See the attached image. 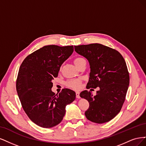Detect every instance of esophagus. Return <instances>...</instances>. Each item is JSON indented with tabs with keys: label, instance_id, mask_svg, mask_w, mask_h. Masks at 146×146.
Instances as JSON below:
<instances>
[{
	"label": "esophagus",
	"instance_id": "1",
	"mask_svg": "<svg viewBox=\"0 0 146 146\" xmlns=\"http://www.w3.org/2000/svg\"><path fill=\"white\" fill-rule=\"evenodd\" d=\"M76 98H78V99H79L80 98V96H79V92H76Z\"/></svg>",
	"mask_w": 146,
	"mask_h": 146
}]
</instances>
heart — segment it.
Segmentation results:
<instances>
[{"label":"heart","instance_id":"obj_1","mask_svg":"<svg viewBox=\"0 0 146 146\" xmlns=\"http://www.w3.org/2000/svg\"><path fill=\"white\" fill-rule=\"evenodd\" d=\"M83 59L81 58H77L74 60V63L75 65H76L80 62V61ZM81 81L79 79H70L66 82V85L68 87L74 89V90H78L81 87Z\"/></svg>","mask_w":146,"mask_h":146}]
</instances>
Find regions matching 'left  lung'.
Segmentation results:
<instances>
[{
  "mask_svg": "<svg viewBox=\"0 0 146 146\" xmlns=\"http://www.w3.org/2000/svg\"><path fill=\"white\" fill-rule=\"evenodd\" d=\"M74 50L90 64L87 88L100 87L95 96L87 90L80 93L89 102L85 115L95 123L109 122L119 113L129 88L130 78L125 61L118 51L100 44L74 46Z\"/></svg>",
  "mask_w": 146,
  "mask_h": 146,
  "instance_id": "obj_1",
  "label": "left lung"
}]
</instances>
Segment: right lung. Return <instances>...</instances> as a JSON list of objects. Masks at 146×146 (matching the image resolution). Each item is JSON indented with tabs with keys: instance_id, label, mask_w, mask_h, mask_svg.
Here are the masks:
<instances>
[{
	"instance_id": "obj_1",
	"label": "right lung",
	"mask_w": 146,
	"mask_h": 146,
	"mask_svg": "<svg viewBox=\"0 0 146 146\" xmlns=\"http://www.w3.org/2000/svg\"><path fill=\"white\" fill-rule=\"evenodd\" d=\"M73 46L46 45L23 61L16 81L17 95L29 118L41 127L59 124L65 107L74 101L76 93L64 88L59 95L52 92V80L60 67L73 52Z\"/></svg>"
}]
</instances>
